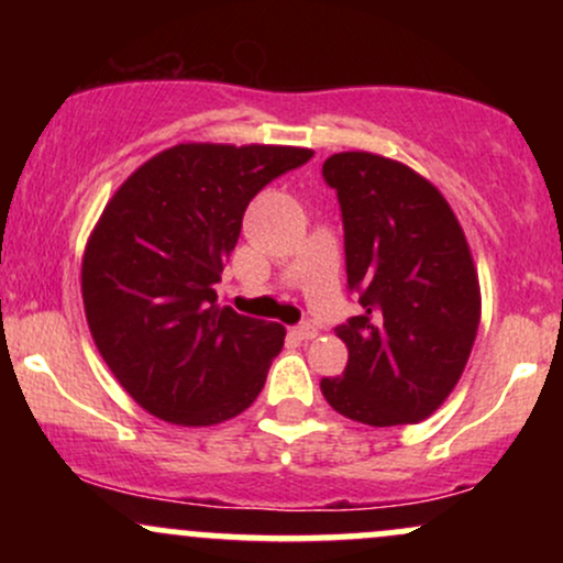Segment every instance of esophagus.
<instances>
[{
    "instance_id": "esophagus-1",
    "label": "esophagus",
    "mask_w": 563,
    "mask_h": 563,
    "mask_svg": "<svg viewBox=\"0 0 563 563\" xmlns=\"http://www.w3.org/2000/svg\"><path fill=\"white\" fill-rule=\"evenodd\" d=\"M290 333H294L299 341H309V339H314V335H318V328L309 325V322H301V325L290 328Z\"/></svg>"
}]
</instances>
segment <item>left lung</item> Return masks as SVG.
Returning a JSON list of instances; mask_svg holds the SVG:
<instances>
[{
  "mask_svg": "<svg viewBox=\"0 0 563 563\" xmlns=\"http://www.w3.org/2000/svg\"><path fill=\"white\" fill-rule=\"evenodd\" d=\"M344 222L346 286L360 314L335 328L349 349L328 405L367 426L429 418L455 389L479 328V277L450 203L429 179L373 153L322 164Z\"/></svg>",
  "mask_w": 563,
  "mask_h": 563,
  "instance_id": "1",
  "label": "left lung"
}]
</instances>
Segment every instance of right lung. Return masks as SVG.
Segmentation results:
<instances>
[{
	"instance_id": "add662e5",
	"label": "right lung",
	"mask_w": 563,
	"mask_h": 563,
	"mask_svg": "<svg viewBox=\"0 0 563 563\" xmlns=\"http://www.w3.org/2000/svg\"><path fill=\"white\" fill-rule=\"evenodd\" d=\"M312 158L307 147L187 142L108 200L81 262L102 360L161 421L214 426L260 397L286 328L219 307L217 283L251 198Z\"/></svg>"
}]
</instances>
